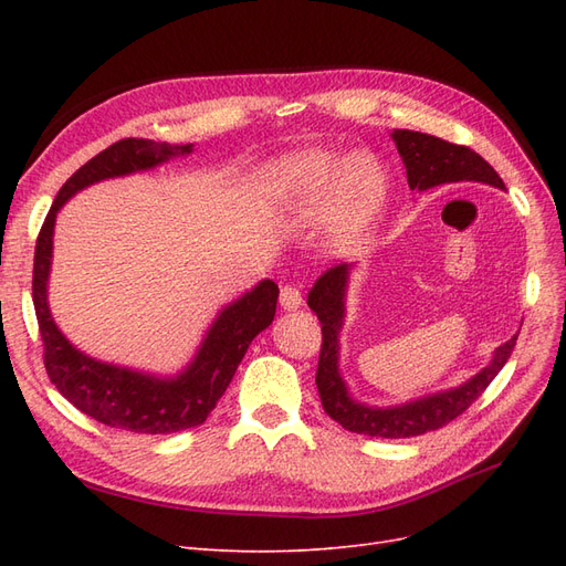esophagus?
Masks as SVG:
<instances>
[{
	"instance_id": "1",
	"label": "esophagus",
	"mask_w": 566,
	"mask_h": 566,
	"mask_svg": "<svg viewBox=\"0 0 566 566\" xmlns=\"http://www.w3.org/2000/svg\"><path fill=\"white\" fill-rule=\"evenodd\" d=\"M279 302H281V306H283L285 312H295V310H300V306H302V293H300L297 287H293V285H285V287H281Z\"/></svg>"
}]
</instances>
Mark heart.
Masks as SVG:
<instances>
[{"label":"heart","mask_w":566,"mask_h":566,"mask_svg":"<svg viewBox=\"0 0 566 566\" xmlns=\"http://www.w3.org/2000/svg\"><path fill=\"white\" fill-rule=\"evenodd\" d=\"M266 184L273 200L302 217L316 214L325 205L339 241L361 233L382 200L380 165L364 150L347 158L328 148L295 150L271 167Z\"/></svg>","instance_id":"1"}]
</instances>
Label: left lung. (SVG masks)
<instances>
[{
  "mask_svg": "<svg viewBox=\"0 0 566 566\" xmlns=\"http://www.w3.org/2000/svg\"><path fill=\"white\" fill-rule=\"evenodd\" d=\"M391 142L397 144L403 160L410 191H430V188L460 181L486 184L501 188V191L505 188L499 172L468 146H455L437 139V136L410 129H394ZM354 266L356 264H339L325 271L312 287L310 300H306L310 310L316 312L323 331V347L316 370V387L323 410L349 432L385 439L418 437L451 422L501 373L512 349H515L520 333L495 349L491 354V361L462 385L394 406H370L366 401H358L339 368V333L345 328L347 318V293Z\"/></svg>",
  "mask_w": 566,
  "mask_h": 566,
  "instance_id": "1",
  "label": "left lung"
}]
</instances>
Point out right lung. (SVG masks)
<instances>
[{
	"mask_svg": "<svg viewBox=\"0 0 566 566\" xmlns=\"http://www.w3.org/2000/svg\"><path fill=\"white\" fill-rule=\"evenodd\" d=\"M193 153V144H158L125 139L101 150L67 179L51 205L35 248L32 302L44 342V366L51 382L82 413L115 430L136 434H175L198 427L227 391L250 342L276 316L279 285L260 281L221 306L205 331L191 361L177 373H153L101 361L63 335L49 306L54 262V229L63 205L98 181L148 172Z\"/></svg>",
	"mask_w": 566,
	"mask_h": 566,
	"instance_id": "obj_1",
	"label": "right lung"
}]
</instances>
